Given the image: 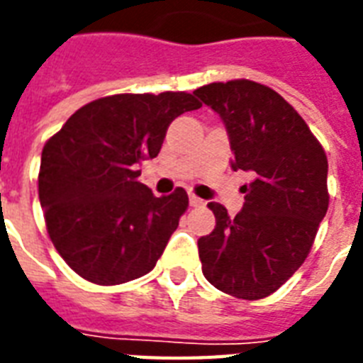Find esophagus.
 <instances>
[{"instance_id":"1","label":"esophagus","mask_w":363,"mask_h":363,"mask_svg":"<svg viewBox=\"0 0 363 363\" xmlns=\"http://www.w3.org/2000/svg\"><path fill=\"white\" fill-rule=\"evenodd\" d=\"M188 201H190V205L192 207H203L205 201L201 198H198V196H194V194H190V198H188Z\"/></svg>"}]
</instances>
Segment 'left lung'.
<instances>
[{
    "label": "left lung",
    "instance_id": "1",
    "mask_svg": "<svg viewBox=\"0 0 363 363\" xmlns=\"http://www.w3.org/2000/svg\"><path fill=\"white\" fill-rule=\"evenodd\" d=\"M220 116L233 171H247L245 205L230 218L211 201L216 226L198 239L205 279L239 299H262L284 284L309 254L326 216L328 160L309 125L275 90L252 81L196 90Z\"/></svg>",
    "mask_w": 363,
    "mask_h": 363
}]
</instances>
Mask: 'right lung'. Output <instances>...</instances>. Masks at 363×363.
Here are the masks:
<instances>
[{"mask_svg": "<svg viewBox=\"0 0 363 363\" xmlns=\"http://www.w3.org/2000/svg\"><path fill=\"white\" fill-rule=\"evenodd\" d=\"M199 107L186 92L118 94L81 107L48 139L39 201L54 247L82 279L111 286L154 269L188 196L156 198L137 181L139 165L158 156L177 116Z\"/></svg>", "mask_w": 363, "mask_h": 363, "instance_id": "add662e5", "label": "right lung"}]
</instances>
